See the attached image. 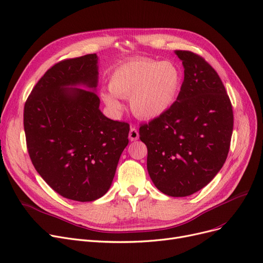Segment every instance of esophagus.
Returning a JSON list of instances; mask_svg holds the SVG:
<instances>
[{"instance_id":"34e87169","label":"esophagus","mask_w":263,"mask_h":263,"mask_svg":"<svg viewBox=\"0 0 263 263\" xmlns=\"http://www.w3.org/2000/svg\"><path fill=\"white\" fill-rule=\"evenodd\" d=\"M139 131H138V129H136L135 127H131V129H130V132H129V139L131 140V141H136V140H139Z\"/></svg>"}]
</instances>
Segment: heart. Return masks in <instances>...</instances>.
Returning <instances> with one entry per match:
<instances>
[{
	"instance_id": "obj_1",
	"label": "heart",
	"mask_w": 263,
	"mask_h": 263,
	"mask_svg": "<svg viewBox=\"0 0 263 263\" xmlns=\"http://www.w3.org/2000/svg\"><path fill=\"white\" fill-rule=\"evenodd\" d=\"M181 86L179 67L170 61L138 58L123 62L109 77L110 93L103 95L106 104L120 108L115 97L130 98V107L135 116L155 119L162 116L174 102Z\"/></svg>"
}]
</instances>
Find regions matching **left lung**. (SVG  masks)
Returning a JSON list of instances; mask_svg holds the SVG:
<instances>
[{
    "label": "left lung",
    "instance_id": "obj_1",
    "mask_svg": "<svg viewBox=\"0 0 263 263\" xmlns=\"http://www.w3.org/2000/svg\"><path fill=\"white\" fill-rule=\"evenodd\" d=\"M174 52L185 68L180 91L162 116L140 125V139L155 186L170 197H187L206 186L226 162L233 110L219 75L203 57Z\"/></svg>",
    "mask_w": 263,
    "mask_h": 263
}]
</instances>
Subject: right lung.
I'll use <instances>...</instances> for the list:
<instances>
[{"label":"right lung","instance_id":"add662e5","mask_svg":"<svg viewBox=\"0 0 263 263\" xmlns=\"http://www.w3.org/2000/svg\"><path fill=\"white\" fill-rule=\"evenodd\" d=\"M98 57L90 53L52 65L24 109L27 148L37 173L60 196L95 201L109 189L127 147L130 124L101 112L96 88Z\"/></svg>","mask_w":263,"mask_h":263}]
</instances>
